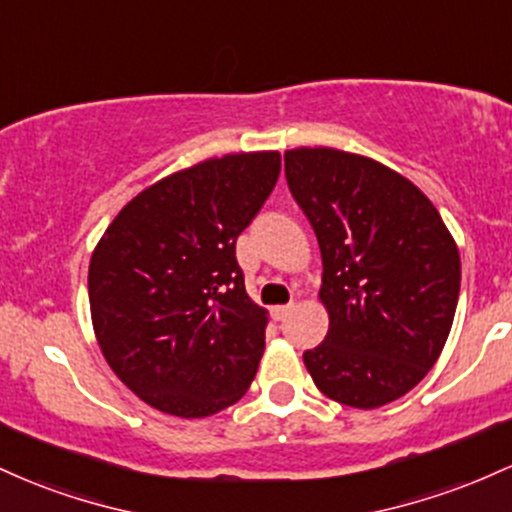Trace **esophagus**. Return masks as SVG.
I'll return each mask as SVG.
<instances>
[{
  "label": "esophagus",
  "instance_id": "obj_1",
  "mask_svg": "<svg viewBox=\"0 0 512 512\" xmlns=\"http://www.w3.org/2000/svg\"><path fill=\"white\" fill-rule=\"evenodd\" d=\"M291 310H293V303H289V305H274L272 317H274V320H284V317L289 315Z\"/></svg>",
  "mask_w": 512,
  "mask_h": 512
}]
</instances>
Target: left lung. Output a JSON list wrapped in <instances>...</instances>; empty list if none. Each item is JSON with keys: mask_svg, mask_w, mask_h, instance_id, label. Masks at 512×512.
<instances>
[{"mask_svg": "<svg viewBox=\"0 0 512 512\" xmlns=\"http://www.w3.org/2000/svg\"><path fill=\"white\" fill-rule=\"evenodd\" d=\"M289 190L322 252L325 342L303 363L322 395L354 409L404 397L438 361L460 296V250L419 187L375 158L298 146Z\"/></svg>", "mask_w": 512, "mask_h": 512, "instance_id": "8db88e82", "label": "left lung"}]
</instances>
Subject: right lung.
Instances as JSON below:
<instances>
[{
  "instance_id": "right-lung-1",
  "label": "right lung",
  "mask_w": 512,
  "mask_h": 512,
  "mask_svg": "<svg viewBox=\"0 0 512 512\" xmlns=\"http://www.w3.org/2000/svg\"><path fill=\"white\" fill-rule=\"evenodd\" d=\"M279 170V151L175 170L129 199L93 248V332L113 373L149 407L204 419L248 392L269 313L245 291L236 240Z\"/></svg>"
}]
</instances>
